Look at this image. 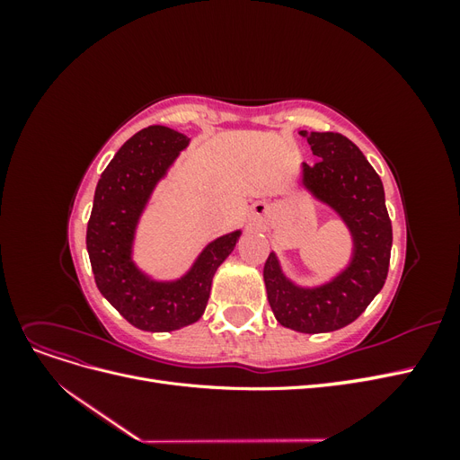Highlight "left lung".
I'll list each match as a JSON object with an SVG mask.
<instances>
[{
	"mask_svg": "<svg viewBox=\"0 0 460 460\" xmlns=\"http://www.w3.org/2000/svg\"><path fill=\"white\" fill-rule=\"evenodd\" d=\"M318 163H303V188L333 208L349 228L353 255L330 282L303 288L284 274L276 253L264 262V286L278 323L303 333L351 324L385 284L392 255V220L380 176L349 137L338 132H299Z\"/></svg>",
	"mask_w": 460,
	"mask_h": 460,
	"instance_id": "1",
	"label": "left lung"
}]
</instances>
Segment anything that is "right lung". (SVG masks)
Returning a JSON list of instances; mask_svg holds the SVG:
<instances>
[{
    "label": "right lung",
    "mask_w": 460,
    "mask_h": 460,
    "mask_svg": "<svg viewBox=\"0 0 460 460\" xmlns=\"http://www.w3.org/2000/svg\"><path fill=\"white\" fill-rule=\"evenodd\" d=\"M190 137L147 127L115 153L95 188L86 247L97 289L128 323L147 332H172L205 313L217 269L234 252L242 230L208 243L178 280L161 282L132 259L136 228L153 190L169 172Z\"/></svg>",
    "instance_id": "add662e5"
}]
</instances>
